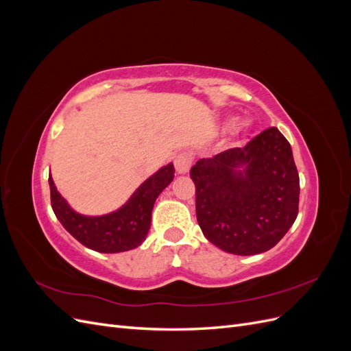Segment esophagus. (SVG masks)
Returning <instances> with one entry per match:
<instances>
[{
  "mask_svg": "<svg viewBox=\"0 0 351 351\" xmlns=\"http://www.w3.org/2000/svg\"><path fill=\"white\" fill-rule=\"evenodd\" d=\"M192 164H193V155L190 152L178 154L174 159V165H176V169L178 174L189 173V169H190V167H192Z\"/></svg>",
  "mask_w": 351,
  "mask_h": 351,
  "instance_id": "esophagus-1",
  "label": "esophagus"
}]
</instances>
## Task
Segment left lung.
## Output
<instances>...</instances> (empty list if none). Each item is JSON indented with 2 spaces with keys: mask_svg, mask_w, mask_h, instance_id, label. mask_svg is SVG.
Returning <instances> with one entry per match:
<instances>
[{
  "mask_svg": "<svg viewBox=\"0 0 351 351\" xmlns=\"http://www.w3.org/2000/svg\"><path fill=\"white\" fill-rule=\"evenodd\" d=\"M190 177L199 227L224 252L249 256L272 249L299 214V173L277 127L244 147L199 159Z\"/></svg>",
  "mask_w": 351,
  "mask_h": 351,
  "instance_id": "1",
  "label": "left lung"
}]
</instances>
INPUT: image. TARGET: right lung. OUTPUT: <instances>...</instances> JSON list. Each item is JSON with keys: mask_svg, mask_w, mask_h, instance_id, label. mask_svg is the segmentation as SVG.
Returning <instances> with one entry per match:
<instances>
[{"mask_svg": "<svg viewBox=\"0 0 351 351\" xmlns=\"http://www.w3.org/2000/svg\"><path fill=\"white\" fill-rule=\"evenodd\" d=\"M173 178L174 165L168 164L142 183L120 209L107 215L86 217L70 208L49 174L51 206L62 227L88 249L101 253L132 250L146 239L155 200Z\"/></svg>", "mask_w": 351, "mask_h": 351, "instance_id": "obj_1", "label": "right lung"}]
</instances>
